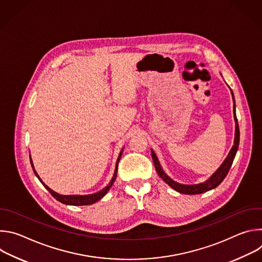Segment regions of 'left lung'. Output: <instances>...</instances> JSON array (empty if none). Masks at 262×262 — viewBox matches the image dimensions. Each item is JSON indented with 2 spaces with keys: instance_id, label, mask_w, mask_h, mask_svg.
Returning a JSON list of instances; mask_svg holds the SVG:
<instances>
[{
  "instance_id": "1",
  "label": "left lung",
  "mask_w": 262,
  "mask_h": 262,
  "mask_svg": "<svg viewBox=\"0 0 262 262\" xmlns=\"http://www.w3.org/2000/svg\"><path fill=\"white\" fill-rule=\"evenodd\" d=\"M231 93H232V90H231ZM232 96H233V93H232ZM233 101H234V96H233ZM233 114H234V120H235V139H234V145L232 146L231 150L228 155V157L226 158V160L223 162V164L221 165V167L214 172L213 175H211V177L205 181V182H202V183H199V184H192V185H186V184H180L176 181H174L173 179H171L162 169L160 163H159V160L156 156V154L154 152V150L151 149V157H152V160H154V163H155V167H156V170L158 172V174L161 176V178L166 182L168 183L172 189H174L175 191L181 193V194H186V195H196V194H202V193H205L209 190H212L214 188H216V186L224 180V178L226 177V175L228 174L229 172V169L233 163V160L235 158V155H236V151L238 149V144H239V127H238V123H237V118H236V115H235V104L233 106Z\"/></svg>"
}]
</instances>
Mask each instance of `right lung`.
<instances>
[{"label":"right lung","instance_id":"right-lung-1","mask_svg":"<svg viewBox=\"0 0 262 262\" xmlns=\"http://www.w3.org/2000/svg\"><path fill=\"white\" fill-rule=\"evenodd\" d=\"M121 155H122V151L120 152L119 158H118V160H117L116 170H115L114 176H113V178H112L111 182L107 184V186H105V188H104L103 190H101L100 192H98V193H96V194H92V195H85V196H80V195H68V196L60 195V194H58V193L54 192L53 190H51L48 185H46V184L42 182V180L40 179V177L38 176V174L36 173V171H35V170H34V173H35V175H36L37 177H38V179L42 182V184L46 186V189H47V190L52 194V196H53L54 198H56L58 201H60L61 203H64V204H67V205H74V206H77V205H90V204H93V203H95L96 201L100 200V199H101V198L106 194V192L110 190V188L112 186V184H113V182L115 181L116 176H117L118 163H119V160H120V158H121ZM31 165H32V167H33L32 160H31ZM33 169H34V167H33Z\"/></svg>","mask_w":262,"mask_h":262}]
</instances>
